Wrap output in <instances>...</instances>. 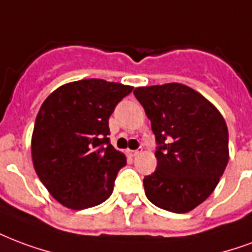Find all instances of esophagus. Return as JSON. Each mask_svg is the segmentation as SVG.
<instances>
[{
	"label": "esophagus",
	"mask_w": 252,
	"mask_h": 252,
	"mask_svg": "<svg viewBox=\"0 0 252 252\" xmlns=\"http://www.w3.org/2000/svg\"><path fill=\"white\" fill-rule=\"evenodd\" d=\"M129 155H131V156H137V155H139V151H137V150L129 151Z\"/></svg>",
	"instance_id": "obj_1"
}]
</instances>
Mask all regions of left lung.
Wrapping results in <instances>:
<instances>
[{
  "mask_svg": "<svg viewBox=\"0 0 252 252\" xmlns=\"http://www.w3.org/2000/svg\"><path fill=\"white\" fill-rule=\"evenodd\" d=\"M135 97L151 120L158 167L145 176V195L175 214L210 196L228 163V129L211 102L178 83L141 87Z\"/></svg>",
  "mask_w": 252,
  "mask_h": 252,
  "instance_id": "8db88e82",
  "label": "left lung"
}]
</instances>
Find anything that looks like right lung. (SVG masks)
<instances>
[{
	"label": "right lung",
	"instance_id": "1",
	"mask_svg": "<svg viewBox=\"0 0 252 252\" xmlns=\"http://www.w3.org/2000/svg\"><path fill=\"white\" fill-rule=\"evenodd\" d=\"M132 87L100 79L65 84L42 102L32 136L38 178L63 206L84 210L112 195L126 156L112 147L109 116Z\"/></svg>",
	"mask_w": 252,
	"mask_h": 252
}]
</instances>
